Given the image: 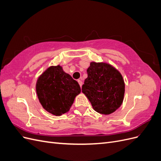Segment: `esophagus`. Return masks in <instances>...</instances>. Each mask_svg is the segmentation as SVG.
I'll list each match as a JSON object with an SVG mask.
<instances>
[{
    "mask_svg": "<svg viewBox=\"0 0 161 161\" xmlns=\"http://www.w3.org/2000/svg\"><path fill=\"white\" fill-rule=\"evenodd\" d=\"M78 82H79V85H80V87H81V86H82V82L80 80H78Z\"/></svg>",
    "mask_w": 161,
    "mask_h": 161,
    "instance_id": "obj_1",
    "label": "esophagus"
}]
</instances>
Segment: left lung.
<instances>
[{
	"label": "left lung",
	"mask_w": 161,
	"mask_h": 161,
	"mask_svg": "<svg viewBox=\"0 0 161 161\" xmlns=\"http://www.w3.org/2000/svg\"><path fill=\"white\" fill-rule=\"evenodd\" d=\"M87 76L82 86L93 109L99 114L109 115L121 105L125 83L120 72L109 63L91 62Z\"/></svg>",
	"instance_id": "obj_1"
}]
</instances>
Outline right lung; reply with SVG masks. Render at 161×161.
Returning <instances> with one entry per match:
<instances>
[{
    "label": "right lung",
    "mask_w": 161,
    "mask_h": 161,
    "mask_svg": "<svg viewBox=\"0 0 161 161\" xmlns=\"http://www.w3.org/2000/svg\"><path fill=\"white\" fill-rule=\"evenodd\" d=\"M36 89L43 108L56 116L69 111L75 97L81 92L78 82L60 65L48 67L38 77Z\"/></svg>",
    "instance_id": "add662e5"
}]
</instances>
